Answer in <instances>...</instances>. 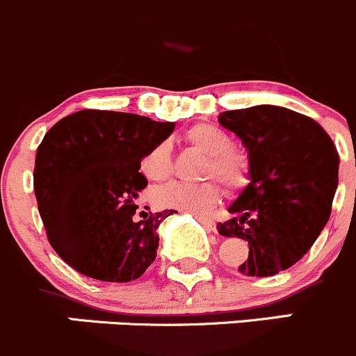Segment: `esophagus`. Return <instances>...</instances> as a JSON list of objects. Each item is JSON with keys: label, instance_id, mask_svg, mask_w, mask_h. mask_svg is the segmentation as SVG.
Segmentation results:
<instances>
[{"label": "esophagus", "instance_id": "34e87169", "mask_svg": "<svg viewBox=\"0 0 356 356\" xmlns=\"http://www.w3.org/2000/svg\"><path fill=\"white\" fill-rule=\"evenodd\" d=\"M195 218H197V220H199L200 223H202L204 227H206L207 230H209V232H214V230H216V223H214V221L211 220V218L204 216V214H195Z\"/></svg>", "mask_w": 356, "mask_h": 356}]
</instances>
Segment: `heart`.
Segmentation results:
<instances>
[{
  "instance_id": "heart-1",
  "label": "heart",
  "mask_w": 356,
  "mask_h": 356,
  "mask_svg": "<svg viewBox=\"0 0 356 356\" xmlns=\"http://www.w3.org/2000/svg\"><path fill=\"white\" fill-rule=\"evenodd\" d=\"M185 140L209 156L207 177L220 178L228 188L238 190L248 185L251 177V161L241 149L232 145L230 135L223 128L211 122H199L185 133ZM143 177L150 181H163L171 175L170 145L161 142L154 145L140 161ZM221 188L216 181L185 183L173 181L161 186L154 193L157 206L200 214L209 211L220 200Z\"/></svg>"
}]
</instances>
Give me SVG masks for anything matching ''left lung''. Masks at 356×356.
<instances>
[{
	"label": "left lung",
	"instance_id": "left-lung-1",
	"mask_svg": "<svg viewBox=\"0 0 356 356\" xmlns=\"http://www.w3.org/2000/svg\"><path fill=\"white\" fill-rule=\"evenodd\" d=\"M220 124L242 140L251 181L232 202L218 234L249 244L238 272L272 277L291 268L323 230L337 188L339 156L325 129L277 105L221 112Z\"/></svg>",
	"mask_w": 356,
	"mask_h": 356
}]
</instances>
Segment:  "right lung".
<instances>
[{
	"label": "right lung",
	"instance_id": "1",
	"mask_svg": "<svg viewBox=\"0 0 356 356\" xmlns=\"http://www.w3.org/2000/svg\"><path fill=\"white\" fill-rule=\"evenodd\" d=\"M175 126L128 112L79 111L44 135L34 166L38 209L51 248L76 272L131 282L152 265L157 228L177 211L136 220L135 202L147 186L140 161Z\"/></svg>",
	"mask_w": 356,
	"mask_h": 356
}]
</instances>
